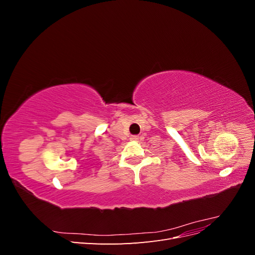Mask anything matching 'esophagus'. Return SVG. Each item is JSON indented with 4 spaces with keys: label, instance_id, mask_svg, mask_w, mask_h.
I'll return each instance as SVG.
<instances>
[{
    "label": "esophagus",
    "instance_id": "obj_1",
    "mask_svg": "<svg viewBox=\"0 0 255 255\" xmlns=\"http://www.w3.org/2000/svg\"><path fill=\"white\" fill-rule=\"evenodd\" d=\"M130 140H134V141H138V140H139V136H136V135H133V136H130Z\"/></svg>",
    "mask_w": 255,
    "mask_h": 255
}]
</instances>
